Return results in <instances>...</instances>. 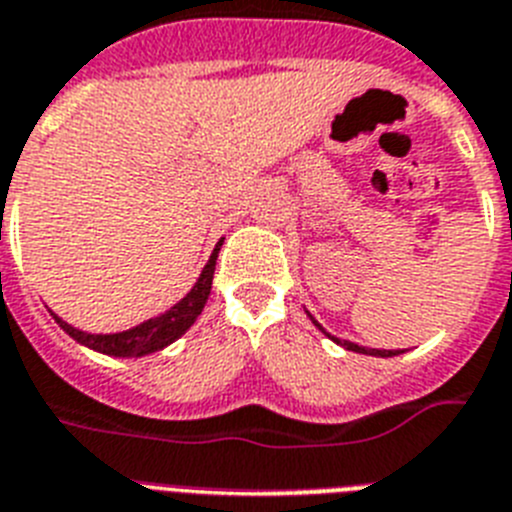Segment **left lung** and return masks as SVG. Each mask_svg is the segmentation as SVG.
I'll return each mask as SVG.
<instances>
[{
	"label": "left lung",
	"mask_w": 512,
	"mask_h": 512,
	"mask_svg": "<svg viewBox=\"0 0 512 512\" xmlns=\"http://www.w3.org/2000/svg\"><path fill=\"white\" fill-rule=\"evenodd\" d=\"M315 325H317V320H315ZM317 328H320V325H317ZM333 341L341 343V346H346V349H349V351H356V354H369V356H395V354H401V349H395V351H388V349H364V346H356V343H351V341H338V338H333Z\"/></svg>",
	"instance_id": "obj_1"
}]
</instances>
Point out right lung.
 Masks as SVG:
<instances>
[{
    "instance_id": "obj_1",
    "label": "right lung",
    "mask_w": 512,
    "mask_h": 512,
    "mask_svg": "<svg viewBox=\"0 0 512 512\" xmlns=\"http://www.w3.org/2000/svg\"><path fill=\"white\" fill-rule=\"evenodd\" d=\"M221 244L223 242L216 244L208 265L203 268V273H200V278H197V283L192 286L190 294L184 296L182 302H176L169 312H163V315L153 317V320L143 322V325H137V328L124 330V333H111V336H93V333H83V330L72 328V325H67L64 320H59L57 315H54V320H57L75 341L85 343L88 349H96L101 351V354L145 356L153 354V351H161L163 346H169V343H174L176 338L182 336L184 330L190 328L192 322L197 320V315L203 312L210 294V283H213V273H216V257Z\"/></svg>"
}]
</instances>
